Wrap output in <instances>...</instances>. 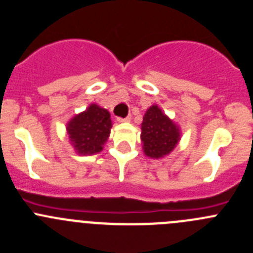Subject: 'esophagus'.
I'll return each instance as SVG.
<instances>
[{
    "label": "esophagus",
    "mask_w": 253,
    "mask_h": 253,
    "mask_svg": "<svg viewBox=\"0 0 253 253\" xmlns=\"http://www.w3.org/2000/svg\"><path fill=\"white\" fill-rule=\"evenodd\" d=\"M130 119H131V117H130V115H128V117H126V118H118V122H120V123H123V122H130Z\"/></svg>",
    "instance_id": "1"
}]
</instances>
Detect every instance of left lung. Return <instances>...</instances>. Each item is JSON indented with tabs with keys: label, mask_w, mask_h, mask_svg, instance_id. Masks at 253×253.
I'll return each instance as SVG.
<instances>
[{
	"label": "left lung",
	"mask_w": 253,
	"mask_h": 253,
	"mask_svg": "<svg viewBox=\"0 0 253 253\" xmlns=\"http://www.w3.org/2000/svg\"><path fill=\"white\" fill-rule=\"evenodd\" d=\"M141 143L144 154L160 159L169 155L180 140V128L158 105H151L143 117Z\"/></svg>",
	"instance_id": "left-lung-1"
}]
</instances>
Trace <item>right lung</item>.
I'll return each instance as SVG.
<instances>
[{
	"label": "right lung",
	"mask_w": 253,
	"mask_h": 253,
	"mask_svg": "<svg viewBox=\"0 0 253 253\" xmlns=\"http://www.w3.org/2000/svg\"><path fill=\"white\" fill-rule=\"evenodd\" d=\"M112 129L110 114L97 104L74 115L67 124V133L79 155H93L103 150Z\"/></svg>",
	"instance_id": "add662e5"
}]
</instances>
